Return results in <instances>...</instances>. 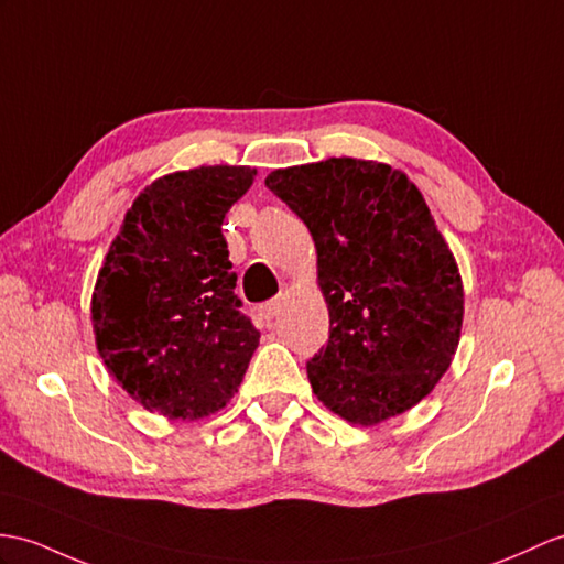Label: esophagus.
<instances>
[{
  "label": "esophagus",
  "instance_id": "34e87169",
  "mask_svg": "<svg viewBox=\"0 0 564 564\" xmlns=\"http://www.w3.org/2000/svg\"><path fill=\"white\" fill-rule=\"evenodd\" d=\"M280 308H282V299H270V301H265L263 306L258 308V315H260V318H263V321L270 323V321L274 318V315L280 313Z\"/></svg>",
  "mask_w": 564,
  "mask_h": 564
}]
</instances>
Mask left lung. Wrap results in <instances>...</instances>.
I'll return each mask as SVG.
<instances>
[{
    "label": "left lung",
    "mask_w": 564,
    "mask_h": 564,
    "mask_svg": "<svg viewBox=\"0 0 564 564\" xmlns=\"http://www.w3.org/2000/svg\"><path fill=\"white\" fill-rule=\"evenodd\" d=\"M265 186L318 251L329 335L306 364L313 392L359 425L419 404L449 368L464 315L457 263L421 191L354 158L274 170Z\"/></svg>",
    "instance_id": "obj_1"
}]
</instances>
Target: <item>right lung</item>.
I'll list each match as a JSON object with an SVG mask.
<instances>
[{"instance_id": "right-lung-1", "label": "right lung", "mask_w": 564, "mask_h": 564, "mask_svg": "<svg viewBox=\"0 0 564 564\" xmlns=\"http://www.w3.org/2000/svg\"><path fill=\"white\" fill-rule=\"evenodd\" d=\"M251 167H198L150 184L123 217L93 292L109 373L135 402L194 421L239 390L260 333L235 294L223 219Z\"/></svg>"}]
</instances>
